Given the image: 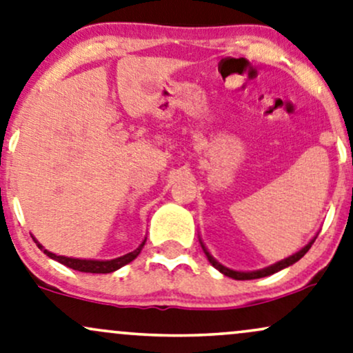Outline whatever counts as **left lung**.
<instances>
[{
    "instance_id": "obj_1",
    "label": "left lung",
    "mask_w": 353,
    "mask_h": 353,
    "mask_svg": "<svg viewBox=\"0 0 353 353\" xmlns=\"http://www.w3.org/2000/svg\"><path fill=\"white\" fill-rule=\"evenodd\" d=\"M314 240H316V236H314L313 240H311L310 243L305 246V248H301V250L299 251V253H295V254L288 256V258L282 259V261H279V263L272 264V266H269V268H264V269H259V271H251V272L233 271V269H228V268H225V266H222L221 263H217V261L214 259L212 256H210L209 251L205 250V246H204L203 241H201V240H199V241H201V246H203V250H204L205 256H208L209 263L212 264V266L216 268L217 271H221V272L223 274V276H227V277H232V279H235V281H251V279H261V277L271 276V274H274V272H279V271H282V269H285V268H288V266H292V264L296 263V261L301 259V258H303V256H305L306 253H308V250L311 248V245L314 243Z\"/></svg>"
}]
</instances>
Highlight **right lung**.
Returning a JSON list of instances; mask_svg holds the SVG:
<instances>
[{
	"label": "right lung",
	"mask_w": 353,
	"mask_h": 353,
	"mask_svg": "<svg viewBox=\"0 0 353 353\" xmlns=\"http://www.w3.org/2000/svg\"><path fill=\"white\" fill-rule=\"evenodd\" d=\"M34 241L37 243V246H39V248L48 256V258L58 261V263H61L68 268L74 269V271L90 272V274H108V272L117 271V269H120L123 266H126L128 263H131L132 259L137 258V254L141 253V250H143V246L145 243V240H144L143 243L137 246L134 251H131V253H128L125 256H120V258L110 259V261H97V259H77V258H68V256H58V254L52 253V251L45 250L43 246L35 240V238H34Z\"/></svg>",
	"instance_id": "obj_1"
}]
</instances>
